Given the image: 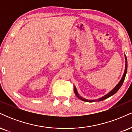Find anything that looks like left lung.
Wrapping results in <instances>:
<instances>
[{"label": "left lung", "instance_id": "1", "mask_svg": "<svg viewBox=\"0 0 132 132\" xmlns=\"http://www.w3.org/2000/svg\"><path fill=\"white\" fill-rule=\"evenodd\" d=\"M125 71H124V73L123 75V76H122V78L120 79V81H119V82L118 83V84L116 86V87H115L114 88L112 89V90H110V91L109 92V93H107L106 95H104V96H102V97H100L97 99L89 100V99H85V98L82 97H81V95H79V93L78 92V90H77L76 87L75 86H74V91H75V93L76 95V96L78 97L80 100L84 101V102H98V101H104V100L107 99V98H109V97L112 96V95H113V94H116V92H117L118 90H119V89L120 88L121 86H122V84H123V82L124 81V79H125V76H126V74H127V59L126 55H125Z\"/></svg>", "mask_w": 132, "mask_h": 132}]
</instances>
